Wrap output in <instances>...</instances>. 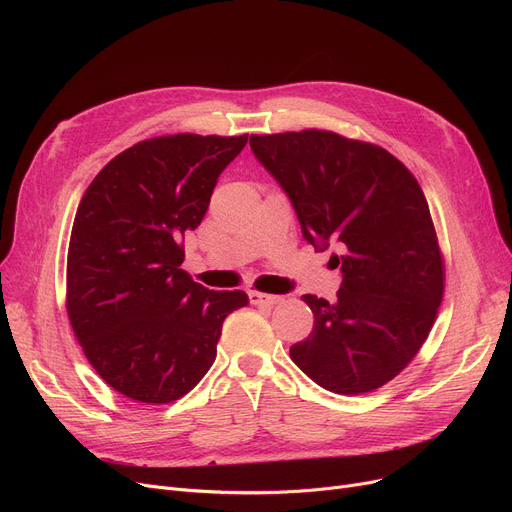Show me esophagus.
I'll return each instance as SVG.
<instances>
[{
  "instance_id": "obj_1",
  "label": "esophagus",
  "mask_w": 512,
  "mask_h": 512,
  "mask_svg": "<svg viewBox=\"0 0 512 512\" xmlns=\"http://www.w3.org/2000/svg\"><path fill=\"white\" fill-rule=\"evenodd\" d=\"M282 297H278V294H265V292H251V303L253 305H276L280 303Z\"/></svg>"
}]
</instances>
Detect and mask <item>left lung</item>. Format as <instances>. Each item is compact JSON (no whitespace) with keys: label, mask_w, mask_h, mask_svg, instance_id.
<instances>
[{"label":"left lung","mask_w":512,"mask_h":512,"mask_svg":"<svg viewBox=\"0 0 512 512\" xmlns=\"http://www.w3.org/2000/svg\"><path fill=\"white\" fill-rule=\"evenodd\" d=\"M290 197L305 240L336 245V301L305 294L315 326L290 359L336 394L378 390L405 369L444 297V259L425 195L386 149L332 130L251 134Z\"/></svg>","instance_id":"obj_1"}]
</instances>
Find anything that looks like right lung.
I'll return each instance as SVG.
<instances>
[{
    "label": "right lung",
    "mask_w": 512,
    "mask_h": 512,
    "mask_svg": "<svg viewBox=\"0 0 512 512\" xmlns=\"http://www.w3.org/2000/svg\"><path fill=\"white\" fill-rule=\"evenodd\" d=\"M249 134H168L128 147L93 178L76 209L66 311L83 353L116 392L166 405L191 392L218 355L242 290H209L180 265L224 168Z\"/></svg>",
    "instance_id": "obj_1"
}]
</instances>
